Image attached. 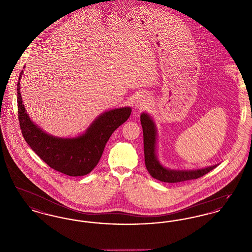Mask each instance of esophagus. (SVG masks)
Segmentation results:
<instances>
[{
	"mask_svg": "<svg viewBox=\"0 0 252 252\" xmlns=\"http://www.w3.org/2000/svg\"><path fill=\"white\" fill-rule=\"evenodd\" d=\"M148 104H149V97H147L145 94L139 95L136 98V101H135V107L136 108H146V106Z\"/></svg>",
	"mask_w": 252,
	"mask_h": 252,
	"instance_id": "1",
	"label": "esophagus"
}]
</instances>
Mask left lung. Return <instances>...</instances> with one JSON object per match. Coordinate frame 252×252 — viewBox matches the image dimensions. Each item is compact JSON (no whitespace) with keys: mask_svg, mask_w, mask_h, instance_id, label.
Listing matches in <instances>:
<instances>
[{"mask_svg":"<svg viewBox=\"0 0 252 252\" xmlns=\"http://www.w3.org/2000/svg\"><path fill=\"white\" fill-rule=\"evenodd\" d=\"M141 124L143 126L144 133V151L145 166L152 178L169 183L181 182L186 180H195L200 177H203L210 171L214 170L217 165H213L210 167L191 170V171H174L169 170L160 165L157 159L155 153V144H156V128L155 125L149 115L143 113L141 115Z\"/></svg>","mask_w":252,"mask_h":252,"instance_id":"1","label":"left lung"}]
</instances>
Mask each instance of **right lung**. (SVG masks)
Wrapping results in <instances>:
<instances>
[{"label":"right lung","instance_id":"1","mask_svg":"<svg viewBox=\"0 0 252 252\" xmlns=\"http://www.w3.org/2000/svg\"><path fill=\"white\" fill-rule=\"evenodd\" d=\"M20 79L17 87L18 118L25 142L56 171L71 177L85 176L92 172L100 160L109 137L129 118L131 108H115L103 113L85 134L77 138H56L42 131L30 120L20 93Z\"/></svg>","mask_w":252,"mask_h":252}]
</instances>
